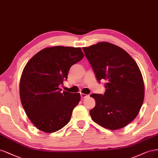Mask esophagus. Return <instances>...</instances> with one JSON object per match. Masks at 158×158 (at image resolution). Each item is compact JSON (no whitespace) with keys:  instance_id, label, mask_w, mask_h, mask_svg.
Returning <instances> with one entry per match:
<instances>
[{"instance_id":"34e87169","label":"esophagus","mask_w":158,"mask_h":158,"mask_svg":"<svg viewBox=\"0 0 158 158\" xmlns=\"http://www.w3.org/2000/svg\"><path fill=\"white\" fill-rule=\"evenodd\" d=\"M89 95H87V94H84V93H81V98H86V97H87Z\"/></svg>"}]
</instances>
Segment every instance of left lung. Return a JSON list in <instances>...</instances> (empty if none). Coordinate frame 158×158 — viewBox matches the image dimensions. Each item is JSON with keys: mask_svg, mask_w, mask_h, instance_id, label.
Here are the masks:
<instances>
[{"mask_svg": "<svg viewBox=\"0 0 158 158\" xmlns=\"http://www.w3.org/2000/svg\"><path fill=\"white\" fill-rule=\"evenodd\" d=\"M96 79L106 81L104 94H92L95 107L90 111L97 124L117 130L130 123L139 114L144 98V84L138 65L118 46L100 42L83 47Z\"/></svg>", "mask_w": 158, "mask_h": 158, "instance_id": "8db88e82", "label": "left lung"}]
</instances>
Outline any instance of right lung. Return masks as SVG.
I'll list each match as a JSON object with an SVG mask.
<instances>
[{"label": "right lung", "mask_w": 158, "mask_h": 158, "mask_svg": "<svg viewBox=\"0 0 158 158\" xmlns=\"http://www.w3.org/2000/svg\"><path fill=\"white\" fill-rule=\"evenodd\" d=\"M83 57L80 47L57 46L41 50L25 65L19 82L20 100L40 131L54 133L68 123L81 95L61 92L59 85L67 80L71 66Z\"/></svg>", "instance_id": "1"}]
</instances>
